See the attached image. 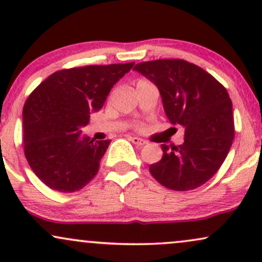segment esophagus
Segmentation results:
<instances>
[{
	"label": "esophagus",
	"instance_id": "34e87169",
	"mask_svg": "<svg viewBox=\"0 0 262 262\" xmlns=\"http://www.w3.org/2000/svg\"><path fill=\"white\" fill-rule=\"evenodd\" d=\"M129 140H130L133 144H135V145H139V146H143L146 144L145 140L141 139V138H138V137H129Z\"/></svg>",
	"mask_w": 262,
	"mask_h": 262
}]
</instances>
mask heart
Listing matches in <instances>:
<instances>
[{
  "label": "heart",
  "instance_id": "heart-1",
  "mask_svg": "<svg viewBox=\"0 0 262 262\" xmlns=\"http://www.w3.org/2000/svg\"><path fill=\"white\" fill-rule=\"evenodd\" d=\"M140 82H145V81H144V80H141V81H139V82H138V83H140Z\"/></svg>",
  "mask_w": 262,
  "mask_h": 262
}]
</instances>
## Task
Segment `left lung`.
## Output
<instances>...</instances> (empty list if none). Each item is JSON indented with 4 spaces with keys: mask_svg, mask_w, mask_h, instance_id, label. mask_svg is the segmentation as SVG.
Segmentation results:
<instances>
[{
    "mask_svg": "<svg viewBox=\"0 0 262 262\" xmlns=\"http://www.w3.org/2000/svg\"><path fill=\"white\" fill-rule=\"evenodd\" d=\"M134 70L158 87L169 121L185 128L183 144H162L164 155L150 165V173L173 191L200 187L222 166L234 139L227 90L200 66L181 59L144 61Z\"/></svg>",
    "mask_w": 262,
    "mask_h": 262,
    "instance_id": "obj_1",
    "label": "left lung"
}]
</instances>
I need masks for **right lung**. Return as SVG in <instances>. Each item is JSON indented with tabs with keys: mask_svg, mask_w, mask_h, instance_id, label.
I'll return each instance as SVG.
<instances>
[{
	"mask_svg": "<svg viewBox=\"0 0 262 262\" xmlns=\"http://www.w3.org/2000/svg\"><path fill=\"white\" fill-rule=\"evenodd\" d=\"M134 62L65 69L50 75L23 107V143L29 166L48 187L75 192L100 169L111 140L95 141L81 128L103 107L111 89Z\"/></svg>",
	"mask_w": 262,
	"mask_h": 262,
	"instance_id": "add662e5",
	"label": "right lung"
}]
</instances>
